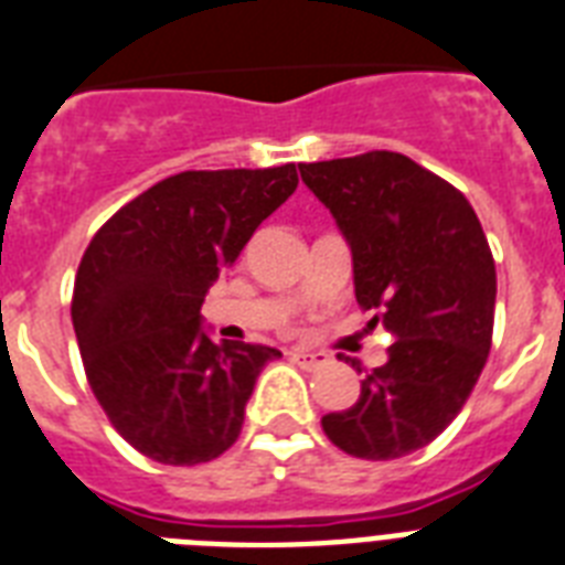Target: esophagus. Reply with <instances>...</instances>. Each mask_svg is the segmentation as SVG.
I'll return each mask as SVG.
<instances>
[{"label":"esophagus","mask_w":565,"mask_h":565,"mask_svg":"<svg viewBox=\"0 0 565 565\" xmlns=\"http://www.w3.org/2000/svg\"><path fill=\"white\" fill-rule=\"evenodd\" d=\"M290 358H292V363H299L301 370H319V366L326 363V354L305 352V349H292Z\"/></svg>","instance_id":"obj_1"}]
</instances>
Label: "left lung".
Segmentation results:
<instances>
[{"label":"left lung","instance_id":"obj_1","mask_svg":"<svg viewBox=\"0 0 565 565\" xmlns=\"http://www.w3.org/2000/svg\"><path fill=\"white\" fill-rule=\"evenodd\" d=\"M352 248L354 296L395 343L349 411L322 416L345 455L395 460L451 425L492 340L495 264L466 195L398 152L299 163ZM361 372V363H354Z\"/></svg>","mask_w":565,"mask_h":565}]
</instances>
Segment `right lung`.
Returning <instances> with one entry per match:
<instances>
[{"label":"right lung","instance_id":"right-lung-1","mask_svg":"<svg viewBox=\"0 0 565 565\" xmlns=\"http://www.w3.org/2000/svg\"><path fill=\"white\" fill-rule=\"evenodd\" d=\"M299 184L296 167L179 172L119 207L84 252L73 328L114 428L167 466L207 463L239 437L278 349L211 340L204 292Z\"/></svg>","mask_w":565,"mask_h":565}]
</instances>
